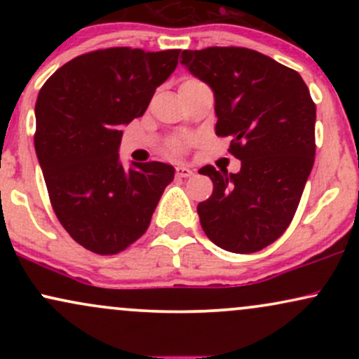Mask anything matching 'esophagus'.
<instances>
[{
	"instance_id": "esophagus-1",
	"label": "esophagus",
	"mask_w": 359,
	"mask_h": 359,
	"mask_svg": "<svg viewBox=\"0 0 359 359\" xmlns=\"http://www.w3.org/2000/svg\"><path fill=\"white\" fill-rule=\"evenodd\" d=\"M175 175L179 177V179H187V177L194 175V170H192V168L185 167V165H179L175 168Z\"/></svg>"
}]
</instances>
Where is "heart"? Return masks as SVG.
Masks as SVG:
<instances>
[{
	"mask_svg": "<svg viewBox=\"0 0 359 359\" xmlns=\"http://www.w3.org/2000/svg\"><path fill=\"white\" fill-rule=\"evenodd\" d=\"M185 145H187V140H174V142L168 145V151H170V155H182L184 150H185Z\"/></svg>",
	"mask_w": 359,
	"mask_h": 359,
	"instance_id": "heart-1",
	"label": "heart"
}]
</instances>
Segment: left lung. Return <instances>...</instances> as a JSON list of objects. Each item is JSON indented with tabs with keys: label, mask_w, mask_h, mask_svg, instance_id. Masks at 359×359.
<instances>
[{
	"label": "left lung",
	"mask_w": 359,
	"mask_h": 359,
	"mask_svg": "<svg viewBox=\"0 0 359 359\" xmlns=\"http://www.w3.org/2000/svg\"><path fill=\"white\" fill-rule=\"evenodd\" d=\"M182 64L214 93L216 135L229 137L241 170L212 165L211 197L197 205L214 245L255 253L290 226L316 156V104L302 77L245 47L184 50Z\"/></svg>",
	"instance_id": "8db88e82"
}]
</instances>
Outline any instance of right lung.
Returning <instances> with one entry per match:
<instances>
[{
	"mask_svg": "<svg viewBox=\"0 0 359 359\" xmlns=\"http://www.w3.org/2000/svg\"><path fill=\"white\" fill-rule=\"evenodd\" d=\"M179 48L113 47L62 65L35 104V151L57 219L86 250L116 255L142 238L174 167L119 163L121 126L143 116Z\"/></svg>",
	"mask_w": 359,
	"mask_h": 359,
	"instance_id": "1",
	"label": "right lung"
}]
</instances>
